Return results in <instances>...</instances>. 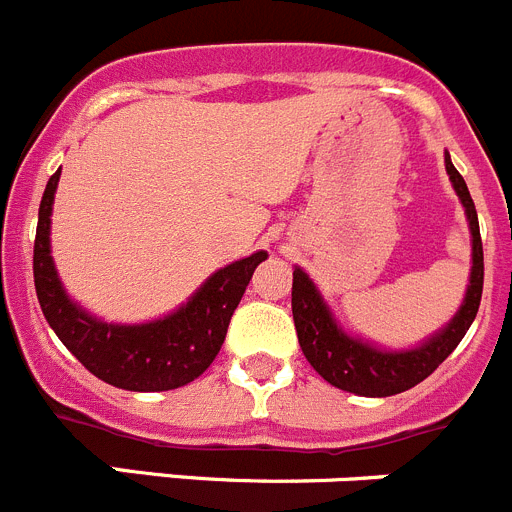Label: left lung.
Returning a JSON list of instances; mask_svg holds the SVG:
<instances>
[{
  "instance_id": "obj_1",
  "label": "left lung",
  "mask_w": 512,
  "mask_h": 512,
  "mask_svg": "<svg viewBox=\"0 0 512 512\" xmlns=\"http://www.w3.org/2000/svg\"><path fill=\"white\" fill-rule=\"evenodd\" d=\"M444 164H447V175L452 180L454 192L459 195L467 223H470L472 269L462 307L442 330L426 337L421 345L411 350H383L360 340V337L348 335L337 325L332 309L322 299L320 289L314 287V281L299 266L294 269L292 314L302 353L309 360V365L340 391L368 398H383L409 391L416 383L429 378L452 355L464 332L470 330V325L475 322L482 299V281H485L480 223H477V210L470 198V190H467V182L457 172L449 154H444Z\"/></svg>"
}]
</instances>
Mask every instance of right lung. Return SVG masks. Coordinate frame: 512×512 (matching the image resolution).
Here are the masks:
<instances>
[{
  "label": "right lung",
  "mask_w": 512,
  "mask_h": 512,
  "mask_svg": "<svg viewBox=\"0 0 512 512\" xmlns=\"http://www.w3.org/2000/svg\"><path fill=\"white\" fill-rule=\"evenodd\" d=\"M60 170L48 180L37 213L35 274L37 302L65 348L96 378L124 391H172L208 370L228 332L233 312L266 251L233 261L208 276L180 309L142 325H114L81 309L65 294L50 256V215Z\"/></svg>",
  "instance_id": "1"
}]
</instances>
